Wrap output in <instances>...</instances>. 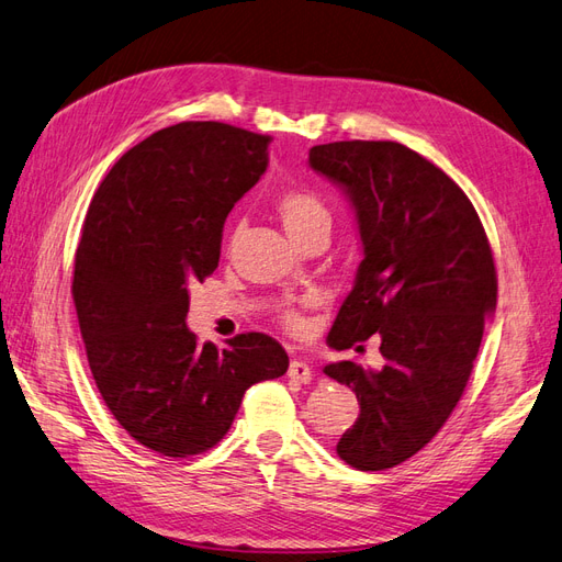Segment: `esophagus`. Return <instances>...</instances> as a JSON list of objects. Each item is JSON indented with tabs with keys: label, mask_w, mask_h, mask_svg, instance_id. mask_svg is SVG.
I'll return each mask as SVG.
<instances>
[{
	"label": "esophagus",
	"mask_w": 562,
	"mask_h": 562,
	"mask_svg": "<svg viewBox=\"0 0 562 562\" xmlns=\"http://www.w3.org/2000/svg\"><path fill=\"white\" fill-rule=\"evenodd\" d=\"M288 378H291V380H295V382H302V384H307V382H312V378H314V372H312V366H310L307 361H300V359H293V361H291V366H288Z\"/></svg>",
	"instance_id": "obj_1"
}]
</instances>
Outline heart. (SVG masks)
<instances>
[{"mask_svg":"<svg viewBox=\"0 0 562 562\" xmlns=\"http://www.w3.org/2000/svg\"><path fill=\"white\" fill-rule=\"evenodd\" d=\"M277 213L293 241L302 239V236H307L316 229L330 232V225H333V213L328 209V203L312 190L283 192L277 199ZM281 321L283 326L293 333H300L304 326V318L297 310H285L281 314Z\"/></svg>","mask_w":562,"mask_h":562,"instance_id":"b5f03b06","label":"heart"}]
</instances>
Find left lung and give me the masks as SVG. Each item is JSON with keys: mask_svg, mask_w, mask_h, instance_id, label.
<instances>
[{"mask_svg": "<svg viewBox=\"0 0 562 562\" xmlns=\"http://www.w3.org/2000/svg\"><path fill=\"white\" fill-rule=\"evenodd\" d=\"M310 166L347 192L363 244L328 345L342 351L378 333L384 356L382 370L323 368L361 405L337 454L353 469L384 471L427 446L462 398L497 307L495 260L469 196L411 147L316 145Z\"/></svg>", "mask_w": 562, "mask_h": 562, "instance_id": "obj_1", "label": "left lung"}]
</instances>
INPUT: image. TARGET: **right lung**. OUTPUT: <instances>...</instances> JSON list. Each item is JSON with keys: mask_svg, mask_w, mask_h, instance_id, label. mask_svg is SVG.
<instances>
[{"mask_svg": "<svg viewBox=\"0 0 562 562\" xmlns=\"http://www.w3.org/2000/svg\"><path fill=\"white\" fill-rule=\"evenodd\" d=\"M269 140L220 122L161 128L112 166L83 220L72 297L95 386L164 457L211 450L246 389L288 370L265 333L217 349L184 326L190 288L217 269L225 220L265 173Z\"/></svg>", "mask_w": 562, "mask_h": 562, "instance_id": "right-lung-1", "label": "right lung"}]
</instances>
